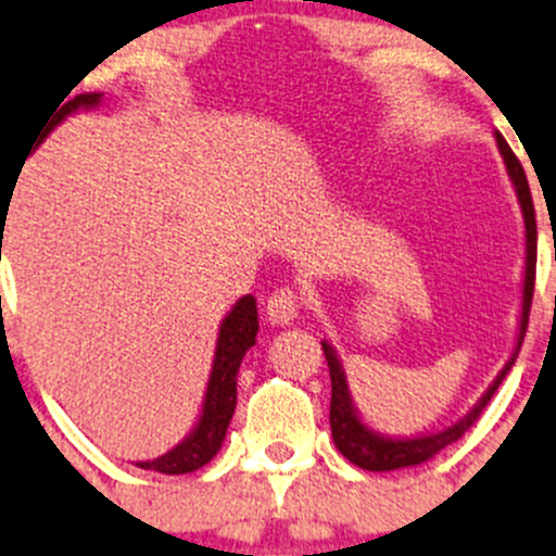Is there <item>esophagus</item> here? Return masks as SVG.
Listing matches in <instances>:
<instances>
[{
	"label": "esophagus",
	"mask_w": 556,
	"mask_h": 556,
	"mask_svg": "<svg viewBox=\"0 0 556 556\" xmlns=\"http://www.w3.org/2000/svg\"><path fill=\"white\" fill-rule=\"evenodd\" d=\"M266 314L274 325H290L299 314V295L290 288L274 290L266 301Z\"/></svg>",
	"instance_id": "esophagus-1"
}]
</instances>
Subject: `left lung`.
<instances>
[{
    "mask_svg": "<svg viewBox=\"0 0 556 556\" xmlns=\"http://www.w3.org/2000/svg\"><path fill=\"white\" fill-rule=\"evenodd\" d=\"M497 150L503 155V164H506L508 177H511L514 193H517L521 220H525V277H521V312H519V328H517V344H514L511 357L503 366V371L492 379V384L486 387L484 395L473 403V406L465 412V417H459L457 422H452L450 428L435 430V433H422V435H384L379 430H374L371 425L363 422L361 412H357L355 401H352L350 384H346L344 366H341L339 352L333 350L330 341H323L325 361L330 368V433H333L336 450L344 454L350 463H355L363 470H397V468H412V465H422L428 459H433L444 446H450L452 441H457L470 425L479 419L481 408L490 403V397L495 395V390L501 387L506 374L511 371L514 361L519 355L521 339H525L527 330V317H530V304H532V288H535V252H538V231H535V210H532V195L530 185H527L525 169L514 155V150L508 148V142L503 139L501 131H495Z\"/></svg>",
    "mask_w": 556,
    "mask_h": 556,
    "instance_id": "left-lung-1",
    "label": "left lung"
}]
</instances>
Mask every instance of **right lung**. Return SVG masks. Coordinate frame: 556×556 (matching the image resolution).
Masks as SVG:
<instances>
[{
    "label": "right lung",
    "instance_id": "1",
    "mask_svg": "<svg viewBox=\"0 0 556 556\" xmlns=\"http://www.w3.org/2000/svg\"><path fill=\"white\" fill-rule=\"evenodd\" d=\"M102 104V93H80V97L70 99L66 104L55 106V115H50L45 131H39L37 144L48 139L53 128H59L66 117L77 115V112H88L93 106ZM4 217V215H2ZM257 336V306L252 295H242L231 312L223 317L220 328H217V344H215V361H212L210 379H206L204 401H201L199 419H195L193 430L172 446L169 452L161 457L142 459L137 463L144 470H159L166 476L193 473V470L204 468L217 452H220L223 441H226L228 425H231L233 408H237V377L239 366H242L244 355L250 346H255Z\"/></svg>",
    "mask_w": 556,
    "mask_h": 556
}]
</instances>
